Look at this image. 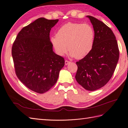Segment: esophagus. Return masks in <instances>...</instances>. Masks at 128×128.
<instances>
[{
    "label": "esophagus",
    "instance_id": "esophagus-1",
    "mask_svg": "<svg viewBox=\"0 0 128 128\" xmlns=\"http://www.w3.org/2000/svg\"><path fill=\"white\" fill-rule=\"evenodd\" d=\"M70 61H68L67 60H65V65H68L69 64H70Z\"/></svg>",
    "mask_w": 128,
    "mask_h": 128
}]
</instances>
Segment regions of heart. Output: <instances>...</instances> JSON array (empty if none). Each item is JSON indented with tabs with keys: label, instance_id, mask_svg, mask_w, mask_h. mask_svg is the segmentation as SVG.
Instances as JSON below:
<instances>
[{
	"label": "heart",
	"instance_id": "1",
	"mask_svg": "<svg viewBox=\"0 0 128 128\" xmlns=\"http://www.w3.org/2000/svg\"><path fill=\"white\" fill-rule=\"evenodd\" d=\"M94 38V31L90 25L68 23L62 26L50 40L59 56H64L69 50L72 58L82 59L92 51Z\"/></svg>",
	"mask_w": 128,
	"mask_h": 128
}]
</instances>
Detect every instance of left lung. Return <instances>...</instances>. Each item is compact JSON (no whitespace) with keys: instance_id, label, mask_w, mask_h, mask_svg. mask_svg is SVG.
Returning a JSON list of instances; mask_svg holds the SVG:
<instances>
[{"instance_id":"1","label":"left lung","mask_w":128,"mask_h":128,"mask_svg":"<svg viewBox=\"0 0 128 128\" xmlns=\"http://www.w3.org/2000/svg\"><path fill=\"white\" fill-rule=\"evenodd\" d=\"M95 32L94 46L90 54L77 62L75 78L86 90L95 91L110 80L119 58L118 42L112 30L104 22L86 16Z\"/></svg>"}]
</instances>
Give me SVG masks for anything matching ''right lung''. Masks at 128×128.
<instances>
[{
	"mask_svg": "<svg viewBox=\"0 0 128 128\" xmlns=\"http://www.w3.org/2000/svg\"><path fill=\"white\" fill-rule=\"evenodd\" d=\"M58 21L37 19L22 29L12 48L18 78L38 94L47 92L56 84L64 65V58L54 52L50 39V31Z\"/></svg>",
	"mask_w": 128,
	"mask_h": 128,
	"instance_id": "add662e5",
	"label": "right lung"
}]
</instances>
